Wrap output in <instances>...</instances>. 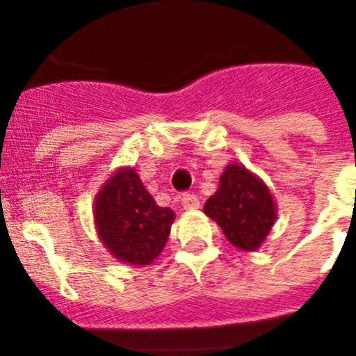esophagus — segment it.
<instances>
[{
  "instance_id": "esophagus-1",
  "label": "esophagus",
  "mask_w": 356,
  "mask_h": 356,
  "mask_svg": "<svg viewBox=\"0 0 356 356\" xmlns=\"http://www.w3.org/2000/svg\"><path fill=\"white\" fill-rule=\"evenodd\" d=\"M180 205L184 210H197L200 209V200L194 194H184L180 197Z\"/></svg>"
}]
</instances>
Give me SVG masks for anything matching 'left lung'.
Masks as SVG:
<instances>
[{"instance_id": "left-lung-1", "label": "left lung", "mask_w": 356, "mask_h": 356, "mask_svg": "<svg viewBox=\"0 0 356 356\" xmlns=\"http://www.w3.org/2000/svg\"><path fill=\"white\" fill-rule=\"evenodd\" d=\"M203 210L221 226L229 244L242 251L260 250L278 217L271 188L242 163L226 165L217 193Z\"/></svg>"}]
</instances>
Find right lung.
<instances>
[{
	"mask_svg": "<svg viewBox=\"0 0 356 356\" xmlns=\"http://www.w3.org/2000/svg\"><path fill=\"white\" fill-rule=\"evenodd\" d=\"M94 225L108 253L122 264L149 266L165 248L175 212L159 207L134 168H119L94 197Z\"/></svg>",
	"mask_w": 356,
	"mask_h": 356,
	"instance_id": "obj_1",
	"label": "right lung"
}]
</instances>
